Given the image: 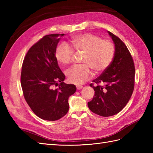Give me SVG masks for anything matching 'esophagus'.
Here are the masks:
<instances>
[{
	"label": "esophagus",
	"instance_id": "esophagus-1",
	"mask_svg": "<svg viewBox=\"0 0 153 153\" xmlns=\"http://www.w3.org/2000/svg\"><path fill=\"white\" fill-rule=\"evenodd\" d=\"M76 87H77V89L79 90V89H82L83 88V86L82 85H77V86H76Z\"/></svg>",
	"mask_w": 153,
	"mask_h": 153
}]
</instances>
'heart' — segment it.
Instances as JSON below:
<instances>
[{
    "label": "heart",
    "instance_id": "1",
    "mask_svg": "<svg viewBox=\"0 0 153 153\" xmlns=\"http://www.w3.org/2000/svg\"><path fill=\"white\" fill-rule=\"evenodd\" d=\"M74 49L83 52L82 62L66 71V76L70 82L81 85L89 79L92 76L90 67L96 73L106 69L114 56V45L110 41L102 40L99 36L91 33L77 35L71 40ZM74 56V51L66 43H60L55 51V57L58 62L69 64Z\"/></svg>",
    "mask_w": 153,
    "mask_h": 153
}]
</instances>
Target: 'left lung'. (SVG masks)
<instances>
[{"instance_id": "obj_1", "label": "left lung", "mask_w": 153, "mask_h": 153, "mask_svg": "<svg viewBox=\"0 0 153 153\" xmlns=\"http://www.w3.org/2000/svg\"><path fill=\"white\" fill-rule=\"evenodd\" d=\"M108 33L115 45L114 56L109 66L93 81L97 85L90 84L95 95L88 102L91 111L104 117L115 115L124 108L132 95L135 83L134 62L128 48L119 37Z\"/></svg>"}]
</instances>
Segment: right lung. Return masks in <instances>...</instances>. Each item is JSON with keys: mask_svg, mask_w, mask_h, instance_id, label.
<instances>
[{"mask_svg": "<svg viewBox=\"0 0 153 153\" xmlns=\"http://www.w3.org/2000/svg\"><path fill=\"white\" fill-rule=\"evenodd\" d=\"M64 34L47 35L32 46L22 64L21 85L24 98L35 115L55 121L66 114L68 98L76 92V87L64 82L55 57V51ZM54 86L58 88L54 89Z\"/></svg>", "mask_w": 153, "mask_h": 153, "instance_id": "1", "label": "right lung"}]
</instances>
